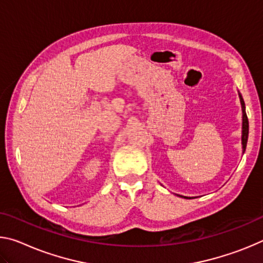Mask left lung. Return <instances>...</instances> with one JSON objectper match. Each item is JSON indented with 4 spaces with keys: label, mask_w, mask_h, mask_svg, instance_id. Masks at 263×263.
Segmentation results:
<instances>
[{
    "label": "left lung",
    "mask_w": 263,
    "mask_h": 263,
    "mask_svg": "<svg viewBox=\"0 0 263 263\" xmlns=\"http://www.w3.org/2000/svg\"><path fill=\"white\" fill-rule=\"evenodd\" d=\"M239 94V99H240V104H241V111H242V130H241V145H242V154L246 151V146H247V140H248V118L246 115V106H245V102L243 99L240 92ZM179 197H183L186 199H190L191 197H188V196H182V195H177Z\"/></svg>",
    "instance_id": "8db88e82"
}]
</instances>
